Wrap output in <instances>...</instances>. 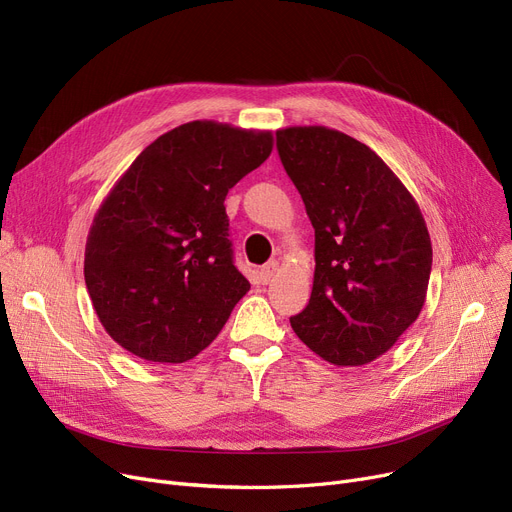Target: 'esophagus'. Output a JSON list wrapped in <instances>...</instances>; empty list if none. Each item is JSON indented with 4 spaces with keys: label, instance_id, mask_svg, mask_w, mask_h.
I'll list each match as a JSON object with an SVG mask.
<instances>
[{
    "label": "esophagus",
    "instance_id": "obj_1",
    "mask_svg": "<svg viewBox=\"0 0 512 512\" xmlns=\"http://www.w3.org/2000/svg\"><path fill=\"white\" fill-rule=\"evenodd\" d=\"M276 272H278V261L265 263V265L261 267V272H259V280H261V284H270V282L274 280Z\"/></svg>",
    "mask_w": 512,
    "mask_h": 512
}]
</instances>
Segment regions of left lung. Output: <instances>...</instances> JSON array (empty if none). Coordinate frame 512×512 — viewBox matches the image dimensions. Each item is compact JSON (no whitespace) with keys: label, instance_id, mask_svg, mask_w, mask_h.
<instances>
[{"label":"left lung","instance_id":"obj_1","mask_svg":"<svg viewBox=\"0 0 512 512\" xmlns=\"http://www.w3.org/2000/svg\"><path fill=\"white\" fill-rule=\"evenodd\" d=\"M276 147L315 230L311 299L290 326L324 361L367 365L423 309L432 240L421 209L378 153L340 130L280 128Z\"/></svg>","mask_w":512,"mask_h":512}]
</instances>
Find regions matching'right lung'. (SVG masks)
Segmentation results:
<instances>
[{"label": "right lung", "mask_w": 512, "mask_h": 512, "mask_svg": "<svg viewBox=\"0 0 512 512\" xmlns=\"http://www.w3.org/2000/svg\"><path fill=\"white\" fill-rule=\"evenodd\" d=\"M270 130L195 120L161 134L97 209L85 282L105 332L153 363L218 336L251 284L232 261L226 195L270 157Z\"/></svg>", "instance_id": "add662e5"}]
</instances>
